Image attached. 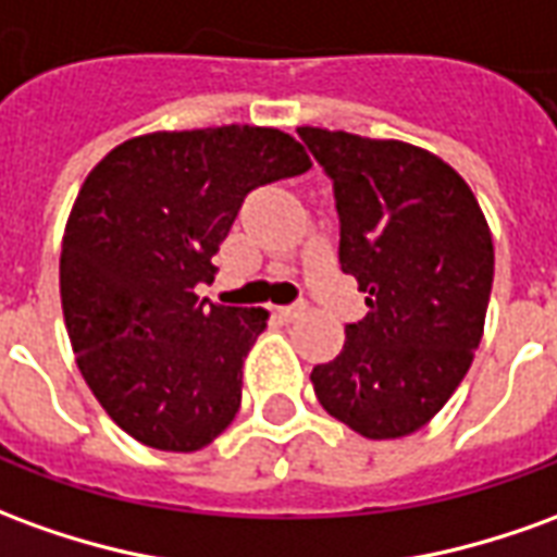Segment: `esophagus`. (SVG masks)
<instances>
[{"label":"esophagus","instance_id":"34e87169","mask_svg":"<svg viewBox=\"0 0 557 557\" xmlns=\"http://www.w3.org/2000/svg\"><path fill=\"white\" fill-rule=\"evenodd\" d=\"M305 313V305H286V307H277V317L280 319H295Z\"/></svg>","mask_w":557,"mask_h":557}]
</instances>
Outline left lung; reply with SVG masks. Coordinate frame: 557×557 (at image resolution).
<instances>
[{"label":"left lung","instance_id":"8db88e82","mask_svg":"<svg viewBox=\"0 0 557 557\" xmlns=\"http://www.w3.org/2000/svg\"><path fill=\"white\" fill-rule=\"evenodd\" d=\"M334 181L341 268L368 313L310 383L368 441L428 425L465 380L485 329L495 247L480 201L441 157L395 138L298 129Z\"/></svg>","mask_w":557,"mask_h":557}]
</instances>
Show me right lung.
Wrapping results in <instances>:
<instances>
[{
	"mask_svg": "<svg viewBox=\"0 0 557 557\" xmlns=\"http://www.w3.org/2000/svg\"><path fill=\"white\" fill-rule=\"evenodd\" d=\"M310 169L271 126L147 132L116 144L77 193L60 252V298L77 368L129 437L196 453L240 407L262 307L198 301L244 198Z\"/></svg>",
	"mask_w": 557,
	"mask_h": 557,
	"instance_id": "add662e5",
	"label": "right lung"
}]
</instances>
